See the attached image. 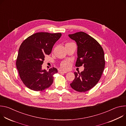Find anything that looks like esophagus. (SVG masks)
Wrapping results in <instances>:
<instances>
[{
  "mask_svg": "<svg viewBox=\"0 0 126 126\" xmlns=\"http://www.w3.org/2000/svg\"><path fill=\"white\" fill-rule=\"evenodd\" d=\"M59 73H67V71H62V70H59Z\"/></svg>",
  "mask_w": 126,
  "mask_h": 126,
  "instance_id": "esophagus-1",
  "label": "esophagus"
}]
</instances>
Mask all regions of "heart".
<instances>
[{"mask_svg":"<svg viewBox=\"0 0 126 126\" xmlns=\"http://www.w3.org/2000/svg\"><path fill=\"white\" fill-rule=\"evenodd\" d=\"M71 64L69 61L68 60H65L61 63V67L62 69H67L70 67Z\"/></svg>","mask_w":126,"mask_h":126,"instance_id":"b5f03b06","label":"heart"}]
</instances>
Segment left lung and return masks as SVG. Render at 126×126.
I'll return each mask as SVG.
<instances>
[{"label": "left lung", "instance_id": "obj_1", "mask_svg": "<svg viewBox=\"0 0 126 126\" xmlns=\"http://www.w3.org/2000/svg\"><path fill=\"white\" fill-rule=\"evenodd\" d=\"M68 36L78 46L75 66L85 68L81 73L74 72L75 79L70 86L78 92H84L94 87L101 77L105 65L104 52L100 44L84 32Z\"/></svg>", "mask_w": 126, "mask_h": 126}]
</instances>
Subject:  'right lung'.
I'll return each mask as SVG.
<instances>
[{
  "label": "right lung",
  "mask_w": 126,
  "mask_h": 126,
  "mask_svg": "<svg viewBox=\"0 0 126 126\" xmlns=\"http://www.w3.org/2000/svg\"><path fill=\"white\" fill-rule=\"evenodd\" d=\"M61 35L60 33H36L21 44L16 64L21 80L28 88L43 91L53 83V75L58 72L57 69L53 67L47 71L42 69V65L45 55L50 54Z\"/></svg>",
  "instance_id": "right-lung-1"
}]
</instances>
